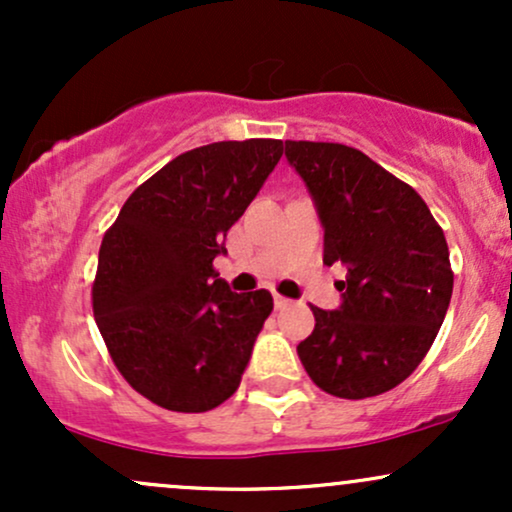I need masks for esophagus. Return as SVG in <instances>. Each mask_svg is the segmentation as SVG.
I'll use <instances>...</instances> for the list:
<instances>
[{
  "label": "esophagus",
  "mask_w": 512,
  "mask_h": 512,
  "mask_svg": "<svg viewBox=\"0 0 512 512\" xmlns=\"http://www.w3.org/2000/svg\"><path fill=\"white\" fill-rule=\"evenodd\" d=\"M289 305H291L289 298H284V296H279V293H274V308L276 310H284V308H289Z\"/></svg>",
  "instance_id": "obj_1"
}]
</instances>
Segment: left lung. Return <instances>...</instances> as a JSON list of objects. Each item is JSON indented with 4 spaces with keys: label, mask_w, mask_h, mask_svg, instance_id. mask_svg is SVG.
Listing matches in <instances>:
<instances>
[{
    "label": "left lung",
    "mask_w": 512,
    "mask_h": 512,
    "mask_svg": "<svg viewBox=\"0 0 512 512\" xmlns=\"http://www.w3.org/2000/svg\"><path fill=\"white\" fill-rule=\"evenodd\" d=\"M325 231V264H342L337 310L310 305L315 330L298 358L320 390L383 395L414 373L452 296L443 228L414 187L344 144L286 142Z\"/></svg>",
    "instance_id": "1"
}]
</instances>
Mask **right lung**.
<instances>
[{
  "instance_id": "right-lung-1",
  "label": "right lung",
  "mask_w": 512,
  "mask_h": 512,
  "mask_svg": "<svg viewBox=\"0 0 512 512\" xmlns=\"http://www.w3.org/2000/svg\"><path fill=\"white\" fill-rule=\"evenodd\" d=\"M284 154L279 139L180 154L129 195L98 252L93 317L122 378L170 411H209L238 390L272 313L211 264Z\"/></svg>"
}]
</instances>
